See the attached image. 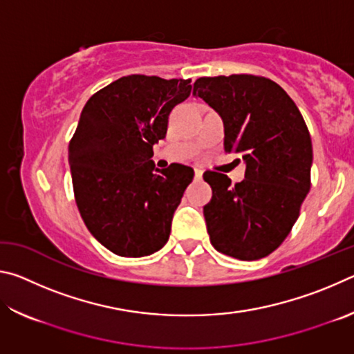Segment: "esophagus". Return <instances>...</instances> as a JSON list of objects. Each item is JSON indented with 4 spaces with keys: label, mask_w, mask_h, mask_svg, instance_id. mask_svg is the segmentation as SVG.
Instances as JSON below:
<instances>
[{
    "label": "esophagus",
    "mask_w": 354,
    "mask_h": 354,
    "mask_svg": "<svg viewBox=\"0 0 354 354\" xmlns=\"http://www.w3.org/2000/svg\"><path fill=\"white\" fill-rule=\"evenodd\" d=\"M195 178L201 179L203 178V170L201 169H195Z\"/></svg>",
    "instance_id": "1"
}]
</instances>
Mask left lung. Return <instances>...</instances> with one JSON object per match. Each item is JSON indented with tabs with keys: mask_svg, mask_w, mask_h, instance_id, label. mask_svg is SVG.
I'll return each instance as SVG.
<instances>
[{
	"mask_svg": "<svg viewBox=\"0 0 354 354\" xmlns=\"http://www.w3.org/2000/svg\"><path fill=\"white\" fill-rule=\"evenodd\" d=\"M194 95L221 117L225 149L247 165L245 179L234 185L223 173L203 175L212 187L203 207L211 243L236 259H261L289 236L310 189L306 123L284 88L262 76L200 77Z\"/></svg>",
	"mask_w": 354,
	"mask_h": 354,
	"instance_id": "8db88e82",
	"label": "left lung"
}]
</instances>
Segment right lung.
<instances>
[{
    "label": "right lung",
    "instance_id": "add662e5",
    "mask_svg": "<svg viewBox=\"0 0 354 354\" xmlns=\"http://www.w3.org/2000/svg\"><path fill=\"white\" fill-rule=\"evenodd\" d=\"M190 92V80L129 75L84 106L68 145L75 200L87 230L112 253L142 257L169 241L194 169H156L153 145L164 139L171 109Z\"/></svg>",
    "mask_w": 354,
    "mask_h": 354
}]
</instances>
